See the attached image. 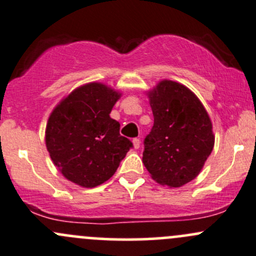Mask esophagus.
<instances>
[{
    "label": "esophagus",
    "mask_w": 256,
    "mask_h": 256,
    "mask_svg": "<svg viewBox=\"0 0 256 256\" xmlns=\"http://www.w3.org/2000/svg\"><path fill=\"white\" fill-rule=\"evenodd\" d=\"M132 144H134V147H135L136 150L140 148V146H141V141H140V138H134V140H132Z\"/></svg>",
    "instance_id": "obj_1"
}]
</instances>
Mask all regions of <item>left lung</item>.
<instances>
[{
  "label": "left lung",
  "mask_w": 256,
  "mask_h": 256,
  "mask_svg": "<svg viewBox=\"0 0 256 256\" xmlns=\"http://www.w3.org/2000/svg\"><path fill=\"white\" fill-rule=\"evenodd\" d=\"M147 96L154 126L142 162L157 183L182 187L200 174L213 150L210 118L197 95L174 80H161Z\"/></svg>",
  "instance_id": "1"
}]
</instances>
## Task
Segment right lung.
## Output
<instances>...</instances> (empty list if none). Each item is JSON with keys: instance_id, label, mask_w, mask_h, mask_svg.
<instances>
[{"instance_id": "add662e5", "label": "right lung", "mask_w": 256, "mask_h": 256, "mask_svg": "<svg viewBox=\"0 0 256 256\" xmlns=\"http://www.w3.org/2000/svg\"><path fill=\"white\" fill-rule=\"evenodd\" d=\"M121 92L92 82L74 89L50 112L46 146L54 166L70 182L92 188L114 176L132 142L110 118Z\"/></svg>"}]
</instances>
